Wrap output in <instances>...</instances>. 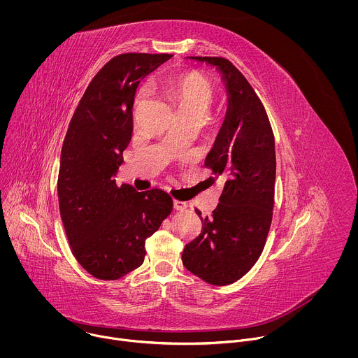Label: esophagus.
Returning a JSON list of instances; mask_svg holds the SVG:
<instances>
[{"mask_svg": "<svg viewBox=\"0 0 358 358\" xmlns=\"http://www.w3.org/2000/svg\"><path fill=\"white\" fill-rule=\"evenodd\" d=\"M173 208H175L176 210H185V209L187 208V205H186V203H183V201L173 200Z\"/></svg>", "mask_w": 358, "mask_h": 358, "instance_id": "esophagus-1", "label": "esophagus"}]
</instances>
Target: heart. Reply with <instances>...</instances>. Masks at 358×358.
Returning <instances> with one entry per match:
<instances>
[{
  "mask_svg": "<svg viewBox=\"0 0 358 358\" xmlns=\"http://www.w3.org/2000/svg\"><path fill=\"white\" fill-rule=\"evenodd\" d=\"M165 96L175 108L178 120H196L205 124L215 99L210 81L200 73H186L175 77L165 87ZM142 104V98L136 106Z\"/></svg>",
  "mask_w": 358,
  "mask_h": 358,
  "instance_id": "1",
  "label": "heart"
}]
</instances>
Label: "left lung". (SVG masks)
Listing matches in <instances>:
<instances>
[{
    "label": "left lung",
    "mask_w": 358,
    "mask_h": 358,
    "mask_svg": "<svg viewBox=\"0 0 358 358\" xmlns=\"http://www.w3.org/2000/svg\"><path fill=\"white\" fill-rule=\"evenodd\" d=\"M216 67L227 92V110L205 158L212 185L223 186L212 216H201V234L186 244L183 266L212 285H227L247 274L262 254L274 206L275 146L264 106L224 57L189 56Z\"/></svg>",
    "instance_id": "8db88e82"
}]
</instances>
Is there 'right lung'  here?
<instances>
[{"mask_svg":"<svg viewBox=\"0 0 358 358\" xmlns=\"http://www.w3.org/2000/svg\"><path fill=\"white\" fill-rule=\"evenodd\" d=\"M171 56L122 53L107 62L78 103L63 142L60 217L73 255L99 280H118L139 267L146 240L172 212L164 190L139 193L115 183L132 138L136 88Z\"/></svg>","mask_w":358,"mask_h":358,"instance_id":"right-lung-1","label":"right lung"}]
</instances>
